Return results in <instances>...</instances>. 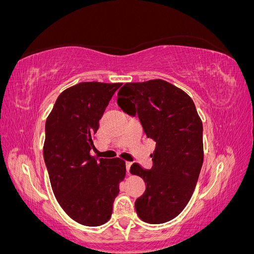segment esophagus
Segmentation results:
<instances>
[{"label":"esophagus","instance_id":"obj_1","mask_svg":"<svg viewBox=\"0 0 254 254\" xmlns=\"http://www.w3.org/2000/svg\"><path fill=\"white\" fill-rule=\"evenodd\" d=\"M132 165V162H130V161H127L126 162V168H127V172H129V170H130V166Z\"/></svg>","mask_w":254,"mask_h":254}]
</instances>
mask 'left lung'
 Here are the masks:
<instances>
[{"label":"left lung","mask_w":254,"mask_h":254,"mask_svg":"<svg viewBox=\"0 0 254 254\" xmlns=\"http://www.w3.org/2000/svg\"><path fill=\"white\" fill-rule=\"evenodd\" d=\"M122 110L140 119L155 141L152 168L133 163L130 173L143 178L145 193L135 200L137 216L148 224L170 221L194 193L203 163L202 122L186 92L162 79L127 82L118 93Z\"/></svg>","instance_id":"1"}]
</instances>
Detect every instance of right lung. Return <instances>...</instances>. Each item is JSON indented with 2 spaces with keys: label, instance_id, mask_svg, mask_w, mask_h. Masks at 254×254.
I'll return each mask as SVG.
<instances>
[{
  "label": "right lung",
  "instance_id": "add662e5",
  "mask_svg": "<svg viewBox=\"0 0 254 254\" xmlns=\"http://www.w3.org/2000/svg\"><path fill=\"white\" fill-rule=\"evenodd\" d=\"M118 83L84 81L65 89L45 123L43 157L58 203L78 224L102 226L126 176L121 158L91 156L99 120Z\"/></svg>",
  "mask_w": 254,
  "mask_h": 254
}]
</instances>
